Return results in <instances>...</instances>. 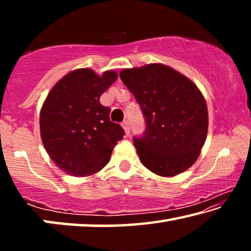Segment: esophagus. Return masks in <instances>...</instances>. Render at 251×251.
Returning <instances> with one entry per match:
<instances>
[{
  "label": "esophagus",
  "instance_id": "esophagus-1",
  "mask_svg": "<svg viewBox=\"0 0 251 251\" xmlns=\"http://www.w3.org/2000/svg\"><path fill=\"white\" fill-rule=\"evenodd\" d=\"M122 126H123V128H124V130H125L126 135H128V134L130 133V126H129V122L127 121V120H126V121H124V122H123Z\"/></svg>",
  "mask_w": 251,
  "mask_h": 251
}]
</instances>
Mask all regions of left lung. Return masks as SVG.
I'll use <instances>...</instances> for the list:
<instances>
[{"label": "left lung", "mask_w": 251, "mask_h": 251, "mask_svg": "<svg viewBox=\"0 0 251 251\" xmlns=\"http://www.w3.org/2000/svg\"><path fill=\"white\" fill-rule=\"evenodd\" d=\"M120 77L145 118V131L133 138L142 164L165 177L187 171L207 137L208 110L201 91L163 64L123 70Z\"/></svg>", "instance_id": "8db88e82"}]
</instances>
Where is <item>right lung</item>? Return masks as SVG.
<instances>
[{
  "mask_svg": "<svg viewBox=\"0 0 251 251\" xmlns=\"http://www.w3.org/2000/svg\"><path fill=\"white\" fill-rule=\"evenodd\" d=\"M117 79L80 69L64 76L50 90L40 116L41 137L56 166L75 177L88 176L106 166L125 131L109 120L110 108L100 97Z\"/></svg>",
  "mask_w": 251,
  "mask_h": 251,
  "instance_id": "add662e5",
  "label": "right lung"
}]
</instances>
